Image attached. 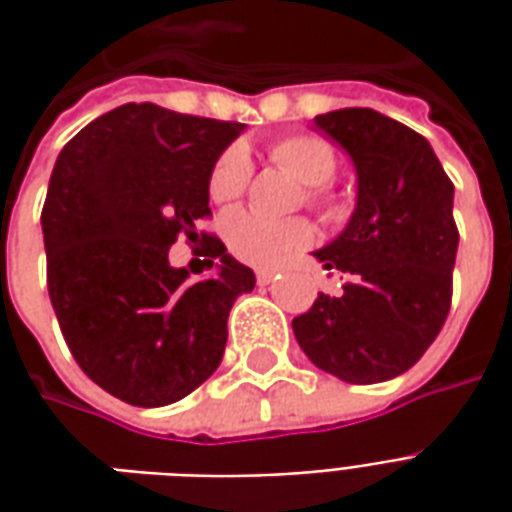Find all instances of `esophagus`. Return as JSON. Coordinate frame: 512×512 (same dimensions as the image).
<instances>
[{
    "instance_id": "1",
    "label": "esophagus",
    "mask_w": 512,
    "mask_h": 512,
    "mask_svg": "<svg viewBox=\"0 0 512 512\" xmlns=\"http://www.w3.org/2000/svg\"><path fill=\"white\" fill-rule=\"evenodd\" d=\"M255 277H257V282H260V285H268V282H271V279H277L279 274L274 271V268H257Z\"/></svg>"
}]
</instances>
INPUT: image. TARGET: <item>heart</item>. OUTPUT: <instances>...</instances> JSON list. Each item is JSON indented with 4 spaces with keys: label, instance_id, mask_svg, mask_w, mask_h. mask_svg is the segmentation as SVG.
Returning a JSON list of instances; mask_svg holds the SVG:
<instances>
[{
    "label": "heart",
    "instance_id": "b5f03b06",
    "mask_svg": "<svg viewBox=\"0 0 512 512\" xmlns=\"http://www.w3.org/2000/svg\"><path fill=\"white\" fill-rule=\"evenodd\" d=\"M274 164L288 169L307 189V202L321 208L326 216H337L340 205L326 189V183L337 175V150L329 139L318 134H290L271 145ZM252 178V161L241 145H230L219 153L208 172V194L219 205L244 197ZM224 244L238 260L252 266H274L296 249L312 244V224L301 216L293 219H266L255 211H230L222 222Z\"/></svg>",
    "mask_w": 512,
    "mask_h": 512
}]
</instances>
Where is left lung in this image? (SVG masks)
Listing matches in <instances>:
<instances>
[{
    "instance_id": "obj_1",
    "label": "left lung",
    "mask_w": 512,
    "mask_h": 512,
    "mask_svg": "<svg viewBox=\"0 0 512 512\" xmlns=\"http://www.w3.org/2000/svg\"><path fill=\"white\" fill-rule=\"evenodd\" d=\"M315 126L351 153L359 175L351 222L315 252L351 282L340 296L318 293L293 334L315 367L378 384L417 365L447 321L458 252L452 180L425 136L373 109L326 112Z\"/></svg>"
}]
</instances>
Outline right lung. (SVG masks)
Segmentation results:
<instances>
[{"instance_id": "obj_1", "label": "right lung", "mask_w": 512, "mask_h": 512, "mask_svg": "<svg viewBox=\"0 0 512 512\" xmlns=\"http://www.w3.org/2000/svg\"><path fill=\"white\" fill-rule=\"evenodd\" d=\"M241 123L126 104L62 147L43 202L51 307L76 365L109 395L153 408L194 392L219 367L227 315L255 288L252 268L197 230L208 172ZM178 237L223 263L191 283L168 266Z\"/></svg>"}]
</instances>
